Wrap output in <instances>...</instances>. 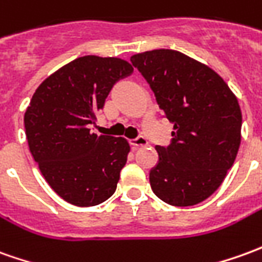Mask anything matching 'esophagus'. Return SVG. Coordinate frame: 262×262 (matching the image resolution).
Wrapping results in <instances>:
<instances>
[{
  "instance_id": "esophagus-1",
  "label": "esophagus",
  "mask_w": 262,
  "mask_h": 262,
  "mask_svg": "<svg viewBox=\"0 0 262 262\" xmlns=\"http://www.w3.org/2000/svg\"><path fill=\"white\" fill-rule=\"evenodd\" d=\"M130 144L133 147H140V146H147L149 142H147V139L144 136H137L136 139H132Z\"/></svg>"
}]
</instances>
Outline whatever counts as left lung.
Masks as SVG:
<instances>
[{
  "mask_svg": "<svg viewBox=\"0 0 262 262\" xmlns=\"http://www.w3.org/2000/svg\"><path fill=\"white\" fill-rule=\"evenodd\" d=\"M130 61L174 125L171 143L156 146L151 190L170 206L199 204L220 187L238 153V100L220 75L179 51L155 49Z\"/></svg>",
  "mask_w": 262,
  "mask_h": 262,
  "instance_id": "left-lung-1",
  "label": "left lung"
}]
</instances>
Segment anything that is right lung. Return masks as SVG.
Masks as SVG:
<instances>
[{"instance_id":"add662e5","label":"right lung","mask_w":262,"mask_h":262,"mask_svg":"<svg viewBox=\"0 0 262 262\" xmlns=\"http://www.w3.org/2000/svg\"><path fill=\"white\" fill-rule=\"evenodd\" d=\"M132 72L120 58L80 56L43 80L29 102V151L52 190L74 206H96L116 190L130 146L91 126L113 85Z\"/></svg>"}]
</instances>
